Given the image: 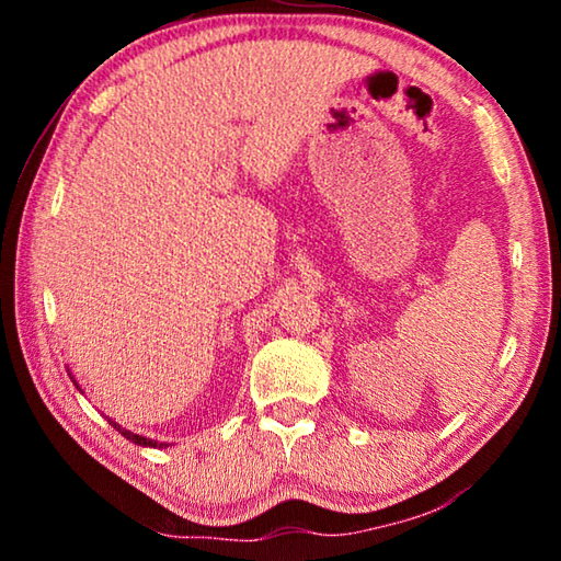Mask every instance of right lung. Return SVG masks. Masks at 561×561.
<instances>
[{
	"label": "right lung",
	"instance_id": "1",
	"mask_svg": "<svg viewBox=\"0 0 561 561\" xmlns=\"http://www.w3.org/2000/svg\"><path fill=\"white\" fill-rule=\"evenodd\" d=\"M76 383V381H73ZM79 388V386H76ZM113 428H116L123 438H128L130 443H136V445H146V448H163V443H158V440H150V438H144V435H136V433H130V431H126V428H121L118 423H113V421H108Z\"/></svg>",
	"mask_w": 561,
	"mask_h": 561
}]
</instances>
